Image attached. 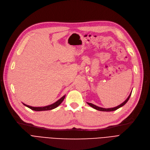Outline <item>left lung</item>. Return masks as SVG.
<instances>
[{
    "label": "left lung",
    "instance_id": "1",
    "mask_svg": "<svg viewBox=\"0 0 150 150\" xmlns=\"http://www.w3.org/2000/svg\"><path fill=\"white\" fill-rule=\"evenodd\" d=\"M131 94H132V93H131V94H129V96H128V97H127V98L126 99V100L125 102H123L122 103H121L120 105L117 106V107H113V108H102V107H98V106H96V105H94V104L91 103L87 102V103L88 104V105H89V106H91V107H93V108H94V109H96V110H99V111H102V112H112V111H115V110H116L117 109H118V108H120V107H122L123 105H125V104H126V103L127 102V101L129 100V98H130V97H131Z\"/></svg>",
    "mask_w": 150,
    "mask_h": 150
}]
</instances>
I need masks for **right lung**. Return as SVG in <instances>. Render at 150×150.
Listing matches in <instances>:
<instances>
[{
  "label": "right lung",
  "mask_w": 150,
  "mask_h": 150,
  "mask_svg": "<svg viewBox=\"0 0 150 150\" xmlns=\"http://www.w3.org/2000/svg\"><path fill=\"white\" fill-rule=\"evenodd\" d=\"M65 97H66V96H62L61 98L60 99L58 100L57 101H56V102H54V103L53 104H51V105H47V106H45V107H31V106H29V105H26V104L25 103H23L24 105L25 106H26L27 107L30 108L31 110H34V111H46V110H53L56 107H57L58 106H59L60 104L62 102V101L64 100Z\"/></svg>",
  "instance_id": "obj_1"
}]
</instances>
